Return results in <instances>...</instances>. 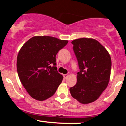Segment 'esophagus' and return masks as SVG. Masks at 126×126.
Listing matches in <instances>:
<instances>
[{
	"label": "esophagus",
	"instance_id": "obj_1",
	"mask_svg": "<svg viewBox=\"0 0 126 126\" xmlns=\"http://www.w3.org/2000/svg\"><path fill=\"white\" fill-rule=\"evenodd\" d=\"M68 77V75H66V74H64L63 75V78H64V79H66V78H67Z\"/></svg>",
	"mask_w": 126,
	"mask_h": 126
}]
</instances>
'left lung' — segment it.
Segmentation results:
<instances>
[{"instance_id":"left-lung-1","label":"left lung","mask_w":126,"mask_h":126,"mask_svg":"<svg viewBox=\"0 0 126 126\" xmlns=\"http://www.w3.org/2000/svg\"><path fill=\"white\" fill-rule=\"evenodd\" d=\"M80 72L77 83L70 88V94L83 104L96 101L106 89L111 75V59L97 40L80 38L72 41Z\"/></svg>"}]
</instances>
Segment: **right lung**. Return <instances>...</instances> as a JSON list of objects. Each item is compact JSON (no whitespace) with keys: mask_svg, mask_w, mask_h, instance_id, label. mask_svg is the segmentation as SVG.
I'll use <instances>...</instances> for the list:
<instances>
[{"mask_svg":"<svg viewBox=\"0 0 126 126\" xmlns=\"http://www.w3.org/2000/svg\"><path fill=\"white\" fill-rule=\"evenodd\" d=\"M67 43L50 36H34L22 46L17 56V72L32 98L40 101L48 99L62 83L63 76L55 66L56 56Z\"/></svg>","mask_w":126,"mask_h":126,"instance_id":"1","label":"right lung"}]
</instances>
